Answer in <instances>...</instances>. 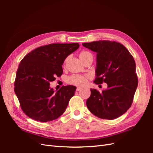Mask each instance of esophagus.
<instances>
[{
	"instance_id": "esophagus-1",
	"label": "esophagus",
	"mask_w": 153,
	"mask_h": 153,
	"mask_svg": "<svg viewBox=\"0 0 153 153\" xmlns=\"http://www.w3.org/2000/svg\"><path fill=\"white\" fill-rule=\"evenodd\" d=\"M82 89L81 87H77L76 88V91H80Z\"/></svg>"
}]
</instances>
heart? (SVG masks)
<instances>
[{
	"label": "heart",
	"instance_id": "1",
	"mask_svg": "<svg viewBox=\"0 0 153 153\" xmlns=\"http://www.w3.org/2000/svg\"><path fill=\"white\" fill-rule=\"evenodd\" d=\"M80 59L84 64L89 61H93V55L88 50H82L78 54ZM69 56L67 57L64 60L63 66H65L67 64ZM91 78L90 75H73L68 78V82L69 84L78 86H84L87 83V80Z\"/></svg>",
	"mask_w": 153,
	"mask_h": 153
}]
</instances>
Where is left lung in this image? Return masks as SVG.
Wrapping results in <instances>:
<instances>
[{
	"instance_id": "left-lung-1",
	"label": "left lung",
	"mask_w": 153,
	"mask_h": 153,
	"mask_svg": "<svg viewBox=\"0 0 153 153\" xmlns=\"http://www.w3.org/2000/svg\"><path fill=\"white\" fill-rule=\"evenodd\" d=\"M96 54V84H107L100 92L91 89L86 105L90 112L103 119L112 120L130 108L138 85L135 60L126 48L115 41H98L82 43Z\"/></svg>"
}]
</instances>
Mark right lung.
Here are the masks:
<instances>
[{"label":"right lung","instance_id":"add662e5","mask_svg":"<svg viewBox=\"0 0 153 153\" xmlns=\"http://www.w3.org/2000/svg\"><path fill=\"white\" fill-rule=\"evenodd\" d=\"M78 43H53L37 48L24 57L17 69L15 92L24 112L40 122L52 121L65 112L76 87L68 85L57 91L50 82L61 76L64 60Z\"/></svg>","mask_w":153,"mask_h":153}]
</instances>
